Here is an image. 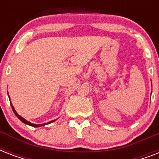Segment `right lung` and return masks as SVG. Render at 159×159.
Masks as SVG:
<instances>
[{
  "label": "right lung",
  "instance_id": "obj_1",
  "mask_svg": "<svg viewBox=\"0 0 159 159\" xmlns=\"http://www.w3.org/2000/svg\"><path fill=\"white\" fill-rule=\"evenodd\" d=\"M11 107H12V110H13V111H14V113H15V115H16V116H17V117H18V118L20 119V120L22 121V122H23V123L27 124V125H29L33 126V127H39V126H43V125H46V124H43V125H34V124H32V123H30V122H29V121H27V120H25V119H24L23 117H21L20 116H19L18 114L16 113V111H15V109H14V107H13V106H12V104H11ZM53 121H54V120L50 121V122H48V124L51 123V122H53Z\"/></svg>",
  "mask_w": 159,
  "mask_h": 159
}]
</instances>
